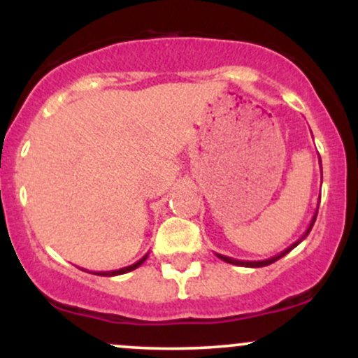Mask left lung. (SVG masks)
Wrapping results in <instances>:
<instances>
[{
  "label": "left lung",
  "mask_w": 358,
  "mask_h": 358,
  "mask_svg": "<svg viewBox=\"0 0 358 358\" xmlns=\"http://www.w3.org/2000/svg\"><path fill=\"white\" fill-rule=\"evenodd\" d=\"M320 165H322V159H320ZM322 178H323V173H322ZM316 215H318V208H316L315 210V215H313V219H311V222H310V225H308V229H306V232L303 234L301 237H299V239L296 241V242H293V244L289 245V248H286L285 250H282V252H279V254H276V256H273V257H269V259H264V261H239V259H234V257H227V256H222V254H217V257L219 259H222V261H225V262H229V264H236V266H244V268H264V266H269V264H273V262H276L278 259H281L282 256H286L287 252H289V250H293L294 248H296V245L299 244V242H301L303 239H306V236L308 234H310V231L311 229H313V224H315V220H316Z\"/></svg>",
  "instance_id": "left-lung-1"
}]
</instances>
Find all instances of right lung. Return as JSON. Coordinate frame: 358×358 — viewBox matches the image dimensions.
Listing matches in <instances>:
<instances>
[{"label": "right lung", "mask_w": 358, "mask_h": 358, "mask_svg": "<svg viewBox=\"0 0 358 358\" xmlns=\"http://www.w3.org/2000/svg\"><path fill=\"white\" fill-rule=\"evenodd\" d=\"M148 259V254H145L141 259H139L138 262H134V264L131 266H126V268H121V269H116V271H99V273H94L97 274V276H119V274H124V273H129V271H134L136 268H139V266L143 264Z\"/></svg>", "instance_id": "add662e5"}]
</instances>
